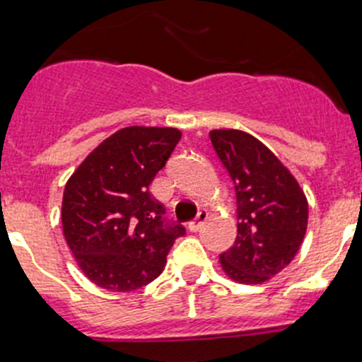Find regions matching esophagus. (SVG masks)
Here are the masks:
<instances>
[{"mask_svg": "<svg viewBox=\"0 0 362 362\" xmlns=\"http://www.w3.org/2000/svg\"><path fill=\"white\" fill-rule=\"evenodd\" d=\"M204 218H206V214H204V211H199L198 217H196L194 221H191V222H189V224H187L189 231H192V233L199 231V229H202V226H203V222H204Z\"/></svg>", "mask_w": 362, "mask_h": 362, "instance_id": "obj_1", "label": "esophagus"}]
</instances>
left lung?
Returning <instances> with one entry per match:
<instances>
[{
    "label": "left lung",
    "instance_id": "left-lung-1",
    "mask_svg": "<svg viewBox=\"0 0 362 362\" xmlns=\"http://www.w3.org/2000/svg\"><path fill=\"white\" fill-rule=\"evenodd\" d=\"M210 140L236 194L238 235L221 254L222 269L240 284H262L298 254L308 203L289 170L249 133L215 129Z\"/></svg>",
    "mask_w": 362,
    "mask_h": 362
}]
</instances>
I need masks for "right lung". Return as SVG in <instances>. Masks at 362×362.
<instances>
[{
	"instance_id": "right-lung-1",
	"label": "right lung",
	"mask_w": 362,
	"mask_h": 362,
	"mask_svg": "<svg viewBox=\"0 0 362 362\" xmlns=\"http://www.w3.org/2000/svg\"><path fill=\"white\" fill-rule=\"evenodd\" d=\"M180 136L175 127H124L98 145L68 180L64 238L98 287L127 293L147 286L160 275L175 240L185 235L148 192Z\"/></svg>"
}]
</instances>
